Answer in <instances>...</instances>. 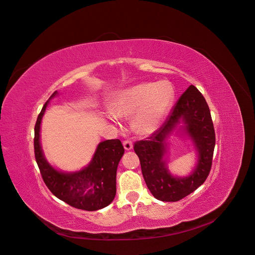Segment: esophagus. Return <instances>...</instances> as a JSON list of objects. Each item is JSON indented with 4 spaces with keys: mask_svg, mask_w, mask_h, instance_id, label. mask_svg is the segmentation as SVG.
Instances as JSON below:
<instances>
[{
    "mask_svg": "<svg viewBox=\"0 0 255 255\" xmlns=\"http://www.w3.org/2000/svg\"><path fill=\"white\" fill-rule=\"evenodd\" d=\"M123 146H124L125 150H131V149H132V147H133V144H132V142H131V141H129V140H125V141L123 142Z\"/></svg>",
    "mask_w": 255,
    "mask_h": 255,
    "instance_id": "obj_1",
    "label": "esophagus"
}]
</instances>
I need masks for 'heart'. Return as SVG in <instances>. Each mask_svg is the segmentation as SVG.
I'll return each instance as SVG.
<instances>
[{"instance_id":"obj_1","label":"heart","mask_w":255,"mask_h":255,"mask_svg":"<svg viewBox=\"0 0 255 255\" xmlns=\"http://www.w3.org/2000/svg\"><path fill=\"white\" fill-rule=\"evenodd\" d=\"M174 92L166 82L143 83L121 92L112 105V114L119 118L133 119V128L147 134L162 122L173 101Z\"/></svg>"}]
</instances>
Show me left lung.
Listing matches in <instances>:
<instances>
[{"label": "left lung", "mask_w": 255, "mask_h": 255, "mask_svg": "<svg viewBox=\"0 0 255 255\" xmlns=\"http://www.w3.org/2000/svg\"><path fill=\"white\" fill-rule=\"evenodd\" d=\"M181 121L199 154V163L187 178H174L168 173L162 157L164 140ZM215 132L209 107L198 89L190 85L181 95L162 126L147 140L134 143L146 185L152 195L161 201L175 202L195 191L206 180L212 165Z\"/></svg>", "instance_id": "1"}]
</instances>
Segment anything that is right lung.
Here are the masks:
<instances>
[{
    "label": "right lung",
    "mask_w": 255,
    "mask_h": 255,
    "mask_svg": "<svg viewBox=\"0 0 255 255\" xmlns=\"http://www.w3.org/2000/svg\"><path fill=\"white\" fill-rule=\"evenodd\" d=\"M58 93L55 91L50 99ZM49 101L43 106L35 125V158L49 190L67 204L95 211L108 206L116 195V173L124 147L119 139L101 142L87 167L77 172L56 170L45 159L40 144V126Z\"/></svg>",
    "instance_id": "add662e5"
}]
</instances>
